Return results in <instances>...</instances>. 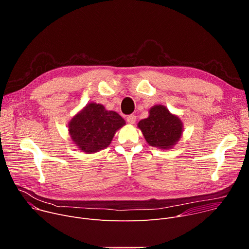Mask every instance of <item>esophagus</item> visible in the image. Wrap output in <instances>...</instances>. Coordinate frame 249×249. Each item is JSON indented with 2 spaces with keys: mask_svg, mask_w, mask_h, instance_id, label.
<instances>
[{
  "mask_svg": "<svg viewBox=\"0 0 249 249\" xmlns=\"http://www.w3.org/2000/svg\"><path fill=\"white\" fill-rule=\"evenodd\" d=\"M136 116L134 115V114H131V115H129L128 117H127V122L129 123V124H134L135 122H136Z\"/></svg>",
  "mask_w": 249,
  "mask_h": 249,
  "instance_id": "obj_1",
  "label": "esophagus"
}]
</instances>
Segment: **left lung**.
Listing matches in <instances>:
<instances>
[{"mask_svg": "<svg viewBox=\"0 0 249 249\" xmlns=\"http://www.w3.org/2000/svg\"><path fill=\"white\" fill-rule=\"evenodd\" d=\"M138 128L147 143L161 150H169L180 140L183 123L180 118L169 112L164 105H155L149 110V117L141 120Z\"/></svg>", "mask_w": 249, "mask_h": 249, "instance_id": "8db88e82", "label": "left lung"}]
</instances>
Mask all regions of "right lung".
Masks as SVG:
<instances>
[{
	"instance_id": "right-lung-1",
	"label": "right lung",
	"mask_w": 249,
	"mask_h": 249,
	"mask_svg": "<svg viewBox=\"0 0 249 249\" xmlns=\"http://www.w3.org/2000/svg\"><path fill=\"white\" fill-rule=\"evenodd\" d=\"M125 120L115 111L106 110L100 103L90 102L68 124L74 145L86 154H94L107 148Z\"/></svg>"
}]
</instances>
